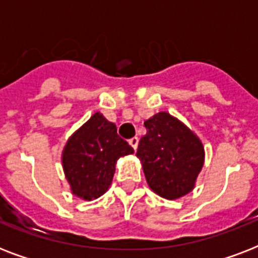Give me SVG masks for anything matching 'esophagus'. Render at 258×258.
Listing matches in <instances>:
<instances>
[{"label": "esophagus", "mask_w": 258, "mask_h": 258, "mask_svg": "<svg viewBox=\"0 0 258 258\" xmlns=\"http://www.w3.org/2000/svg\"><path fill=\"white\" fill-rule=\"evenodd\" d=\"M128 143L133 146L134 150H137L138 149V143H139V139H138L137 137H134V138H131V139H130Z\"/></svg>", "instance_id": "esophagus-1"}]
</instances>
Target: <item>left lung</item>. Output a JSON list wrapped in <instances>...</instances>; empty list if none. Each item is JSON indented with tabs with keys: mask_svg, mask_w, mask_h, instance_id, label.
I'll return each instance as SVG.
<instances>
[{
	"mask_svg": "<svg viewBox=\"0 0 258 258\" xmlns=\"http://www.w3.org/2000/svg\"><path fill=\"white\" fill-rule=\"evenodd\" d=\"M147 130L138 145L146 180L153 191L176 200L194 188L205 159L204 146L196 134L176 117L159 112L145 121Z\"/></svg>",
	"mask_w": 258,
	"mask_h": 258,
	"instance_id": "1",
	"label": "left lung"
}]
</instances>
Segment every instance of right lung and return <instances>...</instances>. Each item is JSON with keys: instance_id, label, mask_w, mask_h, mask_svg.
Masks as SVG:
<instances>
[{"instance_id": "1", "label": "right lung", "mask_w": 258, "mask_h": 258, "mask_svg": "<svg viewBox=\"0 0 258 258\" xmlns=\"http://www.w3.org/2000/svg\"><path fill=\"white\" fill-rule=\"evenodd\" d=\"M133 153V147L117 135L116 125L101 113H93L62 151V167L72 192L83 200H96L108 190L117 159Z\"/></svg>"}]
</instances>
